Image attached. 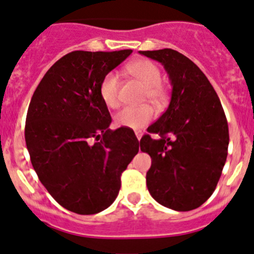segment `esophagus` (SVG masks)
I'll return each mask as SVG.
<instances>
[{
	"label": "esophagus",
	"mask_w": 254,
	"mask_h": 254,
	"mask_svg": "<svg viewBox=\"0 0 254 254\" xmlns=\"http://www.w3.org/2000/svg\"><path fill=\"white\" fill-rule=\"evenodd\" d=\"M135 135H136V138H138V140H140V138L143 136V132L139 131L138 130V131H135Z\"/></svg>",
	"instance_id": "1"
}]
</instances>
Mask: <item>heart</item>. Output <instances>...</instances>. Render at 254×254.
Instances as JSON below:
<instances>
[{"label": "heart", "instance_id": "1", "mask_svg": "<svg viewBox=\"0 0 254 254\" xmlns=\"http://www.w3.org/2000/svg\"><path fill=\"white\" fill-rule=\"evenodd\" d=\"M127 72L145 86V97L155 105H163L167 100L166 86L161 82V69L149 59H136L127 65ZM120 79L114 72L105 74L100 83V97L110 109L119 106ZM154 118V109L149 105L127 106L115 115V124L129 129H141Z\"/></svg>", "mask_w": 254, "mask_h": 254}]
</instances>
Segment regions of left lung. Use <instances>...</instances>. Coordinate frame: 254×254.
<instances>
[{
    "label": "left lung",
    "mask_w": 254,
    "mask_h": 254,
    "mask_svg": "<svg viewBox=\"0 0 254 254\" xmlns=\"http://www.w3.org/2000/svg\"><path fill=\"white\" fill-rule=\"evenodd\" d=\"M164 65L172 84L170 106L148 127L140 150L152 158L147 187L176 211L201 206L212 195L227 161L229 129L215 90L200 68L173 49L139 52Z\"/></svg>",
    "instance_id": "1"
}]
</instances>
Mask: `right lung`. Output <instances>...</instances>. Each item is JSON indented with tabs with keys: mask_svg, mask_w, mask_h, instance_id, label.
Masks as SVG:
<instances>
[{
	"mask_svg": "<svg viewBox=\"0 0 254 254\" xmlns=\"http://www.w3.org/2000/svg\"><path fill=\"white\" fill-rule=\"evenodd\" d=\"M131 52L65 54L45 73L27 109L25 141L34 170L54 200L76 214L113 204L139 150L132 130L109 129L111 116L100 97L105 74Z\"/></svg>",
	"mask_w": 254,
	"mask_h": 254,
	"instance_id": "obj_1",
	"label": "right lung"
}]
</instances>
